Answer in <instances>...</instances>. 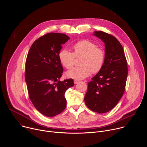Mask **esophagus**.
<instances>
[{"instance_id":"obj_1","label":"esophagus","mask_w":147,"mask_h":147,"mask_svg":"<svg viewBox=\"0 0 147 147\" xmlns=\"http://www.w3.org/2000/svg\"><path fill=\"white\" fill-rule=\"evenodd\" d=\"M79 82H80V81H79V80H75L74 81V82L75 84H76L78 83Z\"/></svg>"}]
</instances>
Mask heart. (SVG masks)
Instances as JSON below:
<instances>
[{
  "label": "heart",
  "instance_id": "obj_1",
  "mask_svg": "<svg viewBox=\"0 0 147 147\" xmlns=\"http://www.w3.org/2000/svg\"><path fill=\"white\" fill-rule=\"evenodd\" d=\"M74 52L67 49H61L59 53V59L65 68L70 69L74 64L76 57L82 56L79 67L71 69L67 71L68 77L74 79H83L88 77L91 73H98L104 63V51L89 40H81L76 42L73 45Z\"/></svg>",
  "mask_w": 147,
  "mask_h": 147
}]
</instances>
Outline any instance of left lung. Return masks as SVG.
Masks as SVG:
<instances>
[{
	"label": "left lung",
	"mask_w": 147,
	"mask_h": 147,
	"mask_svg": "<svg viewBox=\"0 0 147 147\" xmlns=\"http://www.w3.org/2000/svg\"><path fill=\"white\" fill-rule=\"evenodd\" d=\"M94 35L105 43V57L101 70L88 83L84 97L87 107L98 113L111 111L122 97L125 87L128 68L123 48L113 35L95 31Z\"/></svg>",
	"instance_id": "8db88e82"
}]
</instances>
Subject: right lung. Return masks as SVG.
<instances>
[{
	"instance_id": "add662e5",
	"label": "right lung",
	"mask_w": 147,
	"mask_h": 147,
	"mask_svg": "<svg viewBox=\"0 0 147 147\" xmlns=\"http://www.w3.org/2000/svg\"><path fill=\"white\" fill-rule=\"evenodd\" d=\"M69 39L64 34H47L34 42L27 55L25 77L29 98L36 110L47 117L65 110V94L74 85L71 78L59 80L63 69L59 53Z\"/></svg>"
}]
</instances>
